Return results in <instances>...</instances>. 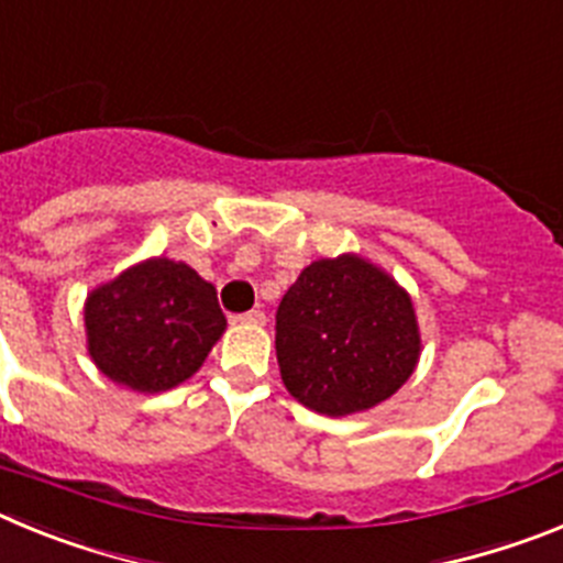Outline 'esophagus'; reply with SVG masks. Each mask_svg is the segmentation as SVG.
<instances>
[{"instance_id": "1", "label": "esophagus", "mask_w": 563, "mask_h": 563, "mask_svg": "<svg viewBox=\"0 0 563 563\" xmlns=\"http://www.w3.org/2000/svg\"><path fill=\"white\" fill-rule=\"evenodd\" d=\"M236 321H242V324H265V312L247 310V312H242V316H236Z\"/></svg>"}]
</instances>
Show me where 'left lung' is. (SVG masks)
<instances>
[{"mask_svg": "<svg viewBox=\"0 0 563 563\" xmlns=\"http://www.w3.org/2000/svg\"><path fill=\"white\" fill-rule=\"evenodd\" d=\"M276 357L287 391L327 417L389 400L420 361L409 292L355 253L301 271L276 312Z\"/></svg>", "mask_w": 563, "mask_h": 563, "instance_id": "obj_1", "label": "left lung"}]
</instances>
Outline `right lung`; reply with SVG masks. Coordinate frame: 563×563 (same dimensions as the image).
<instances>
[{"mask_svg":"<svg viewBox=\"0 0 563 563\" xmlns=\"http://www.w3.org/2000/svg\"><path fill=\"white\" fill-rule=\"evenodd\" d=\"M84 324L98 369L121 386L154 395L200 369L225 332V316L200 273L157 256L89 292Z\"/></svg>","mask_w":563,"mask_h":563,"instance_id":"1","label":"right lung"}]
</instances>
